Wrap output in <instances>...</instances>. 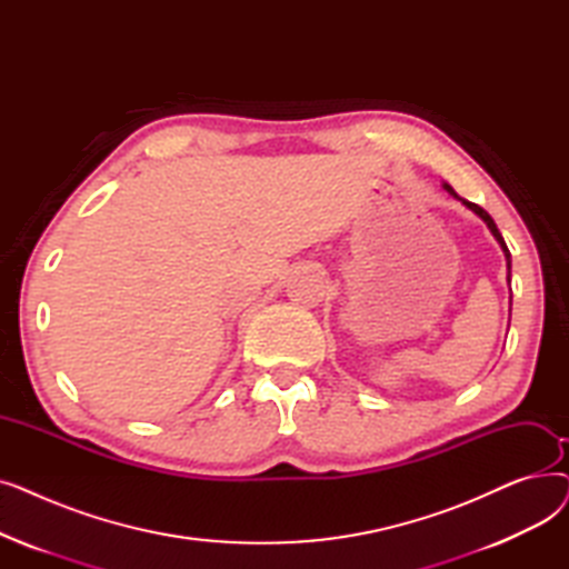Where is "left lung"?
Instances as JSON below:
<instances>
[{
	"mask_svg": "<svg viewBox=\"0 0 569 569\" xmlns=\"http://www.w3.org/2000/svg\"><path fill=\"white\" fill-rule=\"evenodd\" d=\"M445 189H447V193H450V196L459 198V196H457V191H455V189H452L450 184H445ZM459 200H461V202H463V204H466L468 209H472V212H475L477 217H480V219H482V221H485V223L489 226V230H491V232H493V237L498 239V244L502 247V253H505V258H507V269H510V264H512V262H510V249H507V244H505V239H502V234H500L498 226L493 223V219H491V217H489V214L485 212V209H482L480 204H475V202H468V200H463V198H459Z\"/></svg>",
	"mask_w": 569,
	"mask_h": 569,
	"instance_id": "1",
	"label": "left lung"
}]
</instances>
